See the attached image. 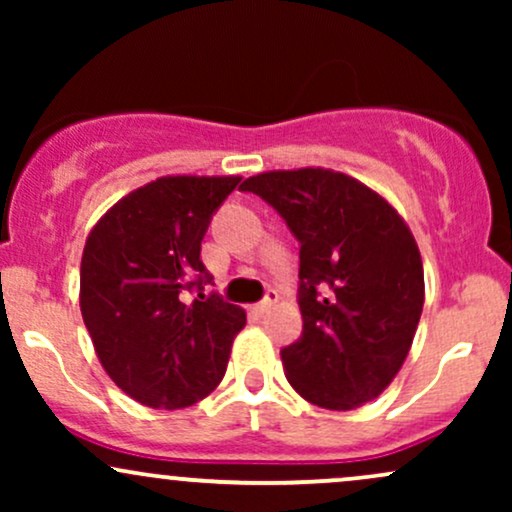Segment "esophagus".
Returning <instances> with one entry per match:
<instances>
[{
    "label": "esophagus",
    "instance_id": "1",
    "mask_svg": "<svg viewBox=\"0 0 512 512\" xmlns=\"http://www.w3.org/2000/svg\"><path fill=\"white\" fill-rule=\"evenodd\" d=\"M276 301H279V293H276V291H267V296H264L262 301L255 305V308L260 310V313H267V310L272 308V305H274Z\"/></svg>",
    "mask_w": 512,
    "mask_h": 512
}]
</instances>
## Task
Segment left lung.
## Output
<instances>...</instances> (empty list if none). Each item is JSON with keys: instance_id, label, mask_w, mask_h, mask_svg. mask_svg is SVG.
<instances>
[{"instance_id": "left-lung-1", "label": "left lung", "mask_w": 512, "mask_h": 512, "mask_svg": "<svg viewBox=\"0 0 512 512\" xmlns=\"http://www.w3.org/2000/svg\"><path fill=\"white\" fill-rule=\"evenodd\" d=\"M301 243L303 332L281 349L286 378L322 409L370 402L402 368L421 308L424 264L407 223L383 197L325 168L248 178Z\"/></svg>"}]
</instances>
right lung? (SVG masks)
I'll use <instances>...</instances> for the list:
<instances>
[{
    "instance_id": "add662e5",
    "label": "right lung",
    "mask_w": 512,
    "mask_h": 512,
    "mask_svg": "<svg viewBox=\"0 0 512 512\" xmlns=\"http://www.w3.org/2000/svg\"><path fill=\"white\" fill-rule=\"evenodd\" d=\"M240 178L175 175L115 204L86 240L81 315L105 373L154 409H182L221 383L245 310L207 293L202 238Z\"/></svg>"
}]
</instances>
